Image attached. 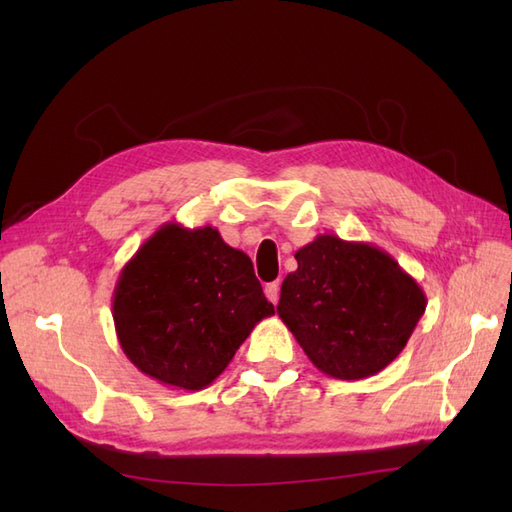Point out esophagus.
Listing matches in <instances>:
<instances>
[{
  "mask_svg": "<svg viewBox=\"0 0 512 512\" xmlns=\"http://www.w3.org/2000/svg\"><path fill=\"white\" fill-rule=\"evenodd\" d=\"M265 294H267V299L275 305L277 301H280V282L267 284V286H265Z\"/></svg>",
  "mask_w": 512,
  "mask_h": 512,
  "instance_id": "1",
  "label": "esophagus"
}]
</instances>
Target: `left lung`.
Returning <instances> with one entry per match:
<instances>
[{
	"label": "left lung",
	"mask_w": 512,
	"mask_h": 512,
	"mask_svg": "<svg viewBox=\"0 0 512 512\" xmlns=\"http://www.w3.org/2000/svg\"><path fill=\"white\" fill-rule=\"evenodd\" d=\"M294 258L277 314L307 359L337 380L393 363L427 307L414 277L380 247L335 235H318Z\"/></svg>",
	"instance_id": "left-lung-1"
}]
</instances>
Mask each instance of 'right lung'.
<instances>
[{
  "label": "right lung",
  "mask_w": 512,
  "mask_h": 512,
  "mask_svg": "<svg viewBox=\"0 0 512 512\" xmlns=\"http://www.w3.org/2000/svg\"><path fill=\"white\" fill-rule=\"evenodd\" d=\"M271 314L250 256L213 226H160L121 269L113 294L121 350L145 376L183 391L209 386Z\"/></svg>",
  "instance_id": "right-lung-1"
}]
</instances>
